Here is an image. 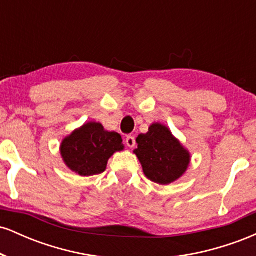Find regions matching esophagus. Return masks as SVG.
Listing matches in <instances>:
<instances>
[{
  "mask_svg": "<svg viewBox=\"0 0 256 256\" xmlns=\"http://www.w3.org/2000/svg\"><path fill=\"white\" fill-rule=\"evenodd\" d=\"M134 144H136V140H134V136L126 137V146H128V148H134Z\"/></svg>",
  "mask_w": 256,
  "mask_h": 256,
  "instance_id": "34e87169",
  "label": "esophagus"
}]
</instances>
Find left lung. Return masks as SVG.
<instances>
[{"label": "left lung", "instance_id": "obj_1", "mask_svg": "<svg viewBox=\"0 0 256 256\" xmlns=\"http://www.w3.org/2000/svg\"><path fill=\"white\" fill-rule=\"evenodd\" d=\"M136 142L134 152L146 177L154 183L168 185L186 172L192 155L166 125L152 122L146 134H138Z\"/></svg>", "mask_w": 256, "mask_h": 256}]
</instances>
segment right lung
<instances>
[{"instance_id": "obj_1", "label": "right lung", "mask_w": 256, "mask_h": 256, "mask_svg": "<svg viewBox=\"0 0 256 256\" xmlns=\"http://www.w3.org/2000/svg\"><path fill=\"white\" fill-rule=\"evenodd\" d=\"M124 148L118 132L107 131L100 122H89L64 138L60 154L72 172L90 177L104 172L112 155Z\"/></svg>"}]
</instances>
